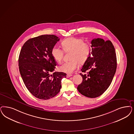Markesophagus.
<instances>
[{"mask_svg": "<svg viewBox=\"0 0 134 134\" xmlns=\"http://www.w3.org/2000/svg\"><path fill=\"white\" fill-rule=\"evenodd\" d=\"M71 76H72V74H67V78H69V77H71Z\"/></svg>", "mask_w": 134, "mask_h": 134, "instance_id": "obj_1", "label": "esophagus"}]
</instances>
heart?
<instances>
[{
    "instance_id": "1",
    "label": "heart",
    "mask_w": 134,
    "mask_h": 134,
    "mask_svg": "<svg viewBox=\"0 0 134 134\" xmlns=\"http://www.w3.org/2000/svg\"><path fill=\"white\" fill-rule=\"evenodd\" d=\"M63 49L66 52H71L70 61L65 62L59 67L61 72L67 74L72 73L79 67V62L83 64L88 60L91 54L92 48L88 42H83L80 38L68 37L61 42ZM53 58L60 63L63 59L64 52L60 48L54 46L51 51Z\"/></svg>"
}]
</instances>
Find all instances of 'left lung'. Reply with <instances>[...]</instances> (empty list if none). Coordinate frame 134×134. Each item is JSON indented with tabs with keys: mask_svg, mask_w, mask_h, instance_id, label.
<instances>
[{
	"mask_svg": "<svg viewBox=\"0 0 134 134\" xmlns=\"http://www.w3.org/2000/svg\"><path fill=\"white\" fill-rule=\"evenodd\" d=\"M92 51L81 69L82 83L77 87L83 96L95 98L101 96L109 87L115 74L117 59L114 47L111 41L100 38L91 42Z\"/></svg>",
	"mask_w": 134,
	"mask_h": 134,
	"instance_id": "8db88e82",
	"label": "left lung"
}]
</instances>
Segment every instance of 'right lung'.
Here are the masks:
<instances>
[{
    "instance_id": "add662e5",
    "label": "right lung",
    "mask_w": 134,
    "mask_h": 134,
    "mask_svg": "<svg viewBox=\"0 0 134 134\" xmlns=\"http://www.w3.org/2000/svg\"><path fill=\"white\" fill-rule=\"evenodd\" d=\"M59 41L53 35H44L30 38L24 44L19 57V68L24 83L34 96L46 100L60 92L63 72H54L56 62L51 54Z\"/></svg>"
}]
</instances>
